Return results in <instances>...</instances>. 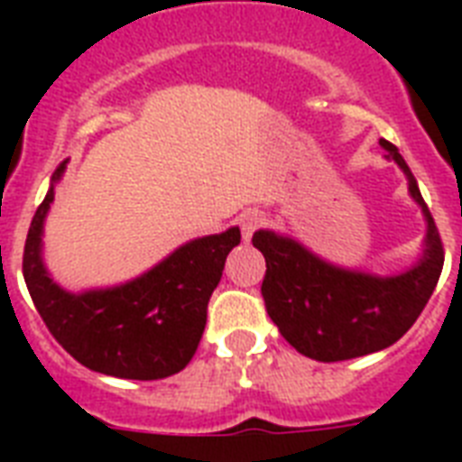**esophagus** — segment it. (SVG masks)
Returning a JSON list of instances; mask_svg holds the SVG:
<instances>
[{
	"label": "esophagus",
	"instance_id": "1",
	"mask_svg": "<svg viewBox=\"0 0 462 462\" xmlns=\"http://www.w3.org/2000/svg\"><path fill=\"white\" fill-rule=\"evenodd\" d=\"M263 220H266V217H263V213H261V210H254V208L245 210V213L237 217L239 230H242V237L252 239V235L259 230L261 225H263Z\"/></svg>",
	"mask_w": 462,
	"mask_h": 462
}]
</instances>
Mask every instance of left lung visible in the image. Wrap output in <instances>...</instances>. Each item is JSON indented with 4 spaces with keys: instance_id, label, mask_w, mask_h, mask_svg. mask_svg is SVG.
<instances>
[{
    "instance_id": "8db88e82",
    "label": "left lung",
    "mask_w": 462,
    "mask_h": 462,
    "mask_svg": "<svg viewBox=\"0 0 462 462\" xmlns=\"http://www.w3.org/2000/svg\"><path fill=\"white\" fill-rule=\"evenodd\" d=\"M379 143L408 177L410 196L427 223L422 254L412 266L376 275L336 266L281 232L256 230L252 237L266 259L261 295L268 316L297 352L316 362L365 357L401 340L427 307L444 268L441 237L415 174L393 143Z\"/></svg>"
}]
</instances>
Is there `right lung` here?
<instances>
[{"instance_id":"obj_1","label":"right lung","mask_w":462,"mask_h":462,"mask_svg":"<svg viewBox=\"0 0 462 462\" xmlns=\"http://www.w3.org/2000/svg\"><path fill=\"white\" fill-rule=\"evenodd\" d=\"M64 170L67 160L54 170L23 249V278L38 314L57 343L93 372L136 381L181 372L203 336L206 309L223 278L225 259L242 239L239 227L191 239L122 285L69 292L42 259L45 217Z\"/></svg>"}]
</instances>
